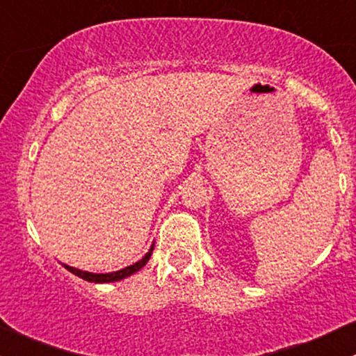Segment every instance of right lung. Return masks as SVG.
<instances>
[{
	"mask_svg": "<svg viewBox=\"0 0 356 356\" xmlns=\"http://www.w3.org/2000/svg\"><path fill=\"white\" fill-rule=\"evenodd\" d=\"M152 250H154V245L151 247V250L147 252V254L144 255L138 262L131 264V266L124 267V269H120V270H115V273H108V274H94V273H87V270H80V269H75V267H70V266H65V269H68L70 273H73L75 276L82 277V280L89 281V283H113V281H120V280H124V277L131 276V274H135L137 270H140L142 267L145 266V264L149 262V259H151L152 255Z\"/></svg>",
	"mask_w": 356,
	"mask_h": 356,
	"instance_id": "1",
	"label": "right lung"
}]
</instances>
